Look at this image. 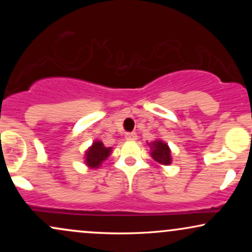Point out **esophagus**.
<instances>
[{
  "label": "esophagus",
  "mask_w": 252,
  "mask_h": 252,
  "mask_svg": "<svg viewBox=\"0 0 252 252\" xmlns=\"http://www.w3.org/2000/svg\"><path fill=\"white\" fill-rule=\"evenodd\" d=\"M126 141H136L137 140V134H136V132H126Z\"/></svg>",
  "instance_id": "34e87169"
}]
</instances>
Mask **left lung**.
Returning a JSON list of instances; mask_svg holds the SVG:
<instances>
[{
  "instance_id": "left-lung-1",
  "label": "left lung",
  "mask_w": 252,
  "mask_h": 252,
  "mask_svg": "<svg viewBox=\"0 0 252 252\" xmlns=\"http://www.w3.org/2000/svg\"><path fill=\"white\" fill-rule=\"evenodd\" d=\"M150 147V155L156 162L168 166L172 163V156L168 144L161 140H156L154 142L148 143Z\"/></svg>"
}]
</instances>
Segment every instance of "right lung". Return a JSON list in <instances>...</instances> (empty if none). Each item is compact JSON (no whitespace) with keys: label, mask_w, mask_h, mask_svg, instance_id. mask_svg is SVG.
<instances>
[{"label":"right lung","mask_w":252,"mask_h":252,"mask_svg":"<svg viewBox=\"0 0 252 252\" xmlns=\"http://www.w3.org/2000/svg\"><path fill=\"white\" fill-rule=\"evenodd\" d=\"M111 147H105L100 141H94L85 153V163L90 168H98L111 153Z\"/></svg>","instance_id":"add662e5"}]
</instances>
